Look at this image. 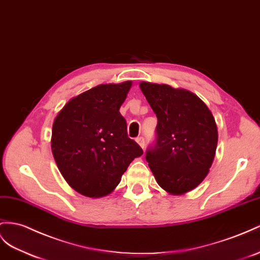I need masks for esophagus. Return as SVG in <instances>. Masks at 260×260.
Wrapping results in <instances>:
<instances>
[{
  "label": "esophagus",
  "instance_id": "34e87169",
  "mask_svg": "<svg viewBox=\"0 0 260 260\" xmlns=\"http://www.w3.org/2000/svg\"><path fill=\"white\" fill-rule=\"evenodd\" d=\"M136 142H137V144L141 146V147L144 149L145 148V139H144V137H138V138H136Z\"/></svg>",
  "mask_w": 260,
  "mask_h": 260
}]
</instances>
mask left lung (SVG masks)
<instances>
[{"instance_id": "left-lung-1", "label": "left lung", "mask_w": 260, "mask_h": 260, "mask_svg": "<svg viewBox=\"0 0 260 260\" xmlns=\"http://www.w3.org/2000/svg\"><path fill=\"white\" fill-rule=\"evenodd\" d=\"M143 94L157 116V142L146 160L157 183L172 196L196 189L208 176L217 147V126L194 93L142 81Z\"/></svg>"}]
</instances>
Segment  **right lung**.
I'll use <instances>...</instances> for the list:
<instances>
[{
	"instance_id": "right-lung-1",
	"label": "right lung",
	"mask_w": 260,
	"mask_h": 260,
	"mask_svg": "<svg viewBox=\"0 0 260 260\" xmlns=\"http://www.w3.org/2000/svg\"><path fill=\"white\" fill-rule=\"evenodd\" d=\"M132 84H99L70 99L55 117L52 155L67 183L80 194H110L129 164L143 155L139 145L128 138L119 113Z\"/></svg>"
}]
</instances>
